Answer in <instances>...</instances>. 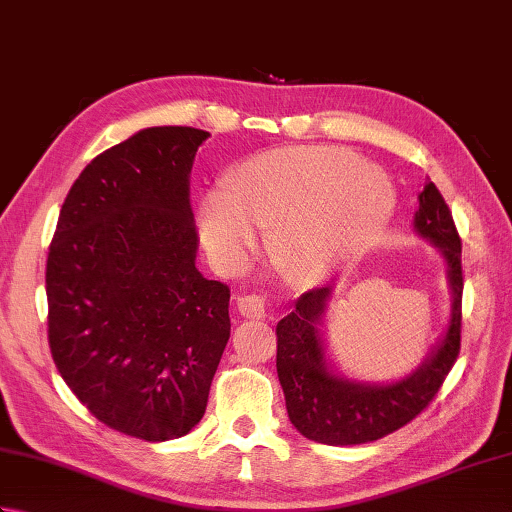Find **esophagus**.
<instances>
[{
    "label": "esophagus",
    "mask_w": 512,
    "mask_h": 512,
    "mask_svg": "<svg viewBox=\"0 0 512 512\" xmlns=\"http://www.w3.org/2000/svg\"><path fill=\"white\" fill-rule=\"evenodd\" d=\"M237 308L248 319H264L268 312V297L257 295V292H250V295L237 297Z\"/></svg>",
    "instance_id": "34e87169"
}]
</instances>
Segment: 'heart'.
Listing matches in <instances>:
<instances>
[{
  "mask_svg": "<svg viewBox=\"0 0 512 512\" xmlns=\"http://www.w3.org/2000/svg\"><path fill=\"white\" fill-rule=\"evenodd\" d=\"M394 211V187L380 169L328 147L281 149L239 169L231 191L211 193L202 235L237 259L270 231V253L292 281H312L374 242Z\"/></svg>",
  "mask_w": 512,
  "mask_h": 512,
  "instance_id": "b5f03b06",
  "label": "heart"
}]
</instances>
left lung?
I'll list each match as a JSON object with an SVG mask.
<instances>
[{
  "instance_id": "8db88e82",
  "label": "left lung",
  "mask_w": 512,
  "mask_h": 512,
  "mask_svg": "<svg viewBox=\"0 0 512 512\" xmlns=\"http://www.w3.org/2000/svg\"><path fill=\"white\" fill-rule=\"evenodd\" d=\"M416 231L436 244L449 266L451 323L440 347L411 376L394 385L352 383L328 372L317 325L332 288L301 295L295 310L277 323V374L288 418L308 440L347 447L389 436L429 407L458 361L462 341V239L442 193L431 180L418 195Z\"/></svg>"
}]
</instances>
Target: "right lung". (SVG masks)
I'll return each mask as SVG.
<instances>
[{
    "instance_id": "add662e5",
    "label": "right lung",
    "mask_w": 512,
    "mask_h": 512,
    "mask_svg": "<svg viewBox=\"0 0 512 512\" xmlns=\"http://www.w3.org/2000/svg\"><path fill=\"white\" fill-rule=\"evenodd\" d=\"M206 138L149 127L103 151L72 184L50 242L52 361L96 420L145 442L202 420L231 336V290L195 268L189 173Z\"/></svg>"
}]
</instances>
